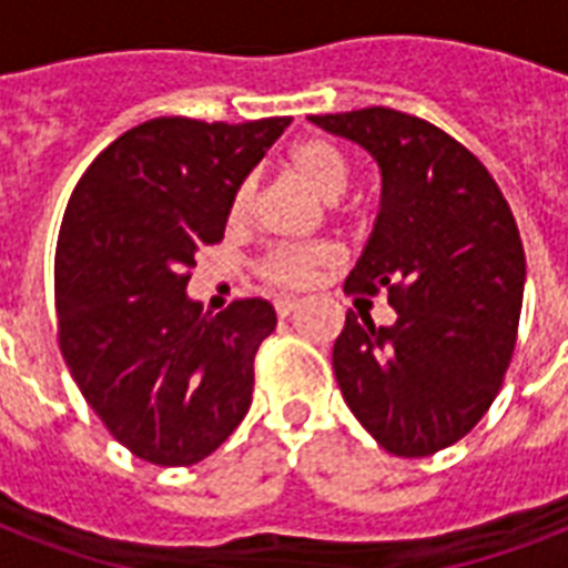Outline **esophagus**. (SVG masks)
Instances as JSON below:
<instances>
[{
  "mask_svg": "<svg viewBox=\"0 0 568 568\" xmlns=\"http://www.w3.org/2000/svg\"><path fill=\"white\" fill-rule=\"evenodd\" d=\"M274 310H276V315H280V318H288V315L297 310V301H294V297H276Z\"/></svg>",
  "mask_w": 568,
  "mask_h": 568,
  "instance_id": "obj_1",
  "label": "esophagus"
}]
</instances>
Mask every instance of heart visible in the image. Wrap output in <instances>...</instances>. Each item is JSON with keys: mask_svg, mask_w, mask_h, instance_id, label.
Wrapping results in <instances>:
<instances>
[{"mask_svg": "<svg viewBox=\"0 0 568 568\" xmlns=\"http://www.w3.org/2000/svg\"><path fill=\"white\" fill-rule=\"evenodd\" d=\"M288 171L306 185L315 196L336 203L338 196L345 194L351 185V168L347 159L338 153L336 146L324 141V138H306L301 144L292 146L288 153ZM253 196V185L241 182L235 194H232L230 214L239 221L244 217ZM333 258V250L327 244H294V247H274L267 250L262 262H258V276L271 285H283V288H297L306 285L312 276L318 274L321 267Z\"/></svg>", "mask_w": 568, "mask_h": 568, "instance_id": "obj_1", "label": "heart"}]
</instances>
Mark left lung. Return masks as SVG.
I'll return each instance as SVG.
<instances>
[{
	"label": "left lung",
	"mask_w": 568,
	"mask_h": 568,
	"mask_svg": "<svg viewBox=\"0 0 568 568\" xmlns=\"http://www.w3.org/2000/svg\"><path fill=\"white\" fill-rule=\"evenodd\" d=\"M383 176L347 294L386 292L395 321L347 312L333 372L351 413L395 457L459 442L501 392L525 294V250L501 189L448 132L404 111L312 114Z\"/></svg>",
	"instance_id": "1"
}]
</instances>
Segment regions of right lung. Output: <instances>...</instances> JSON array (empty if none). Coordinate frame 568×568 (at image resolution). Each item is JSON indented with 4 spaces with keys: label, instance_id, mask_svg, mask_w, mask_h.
I'll use <instances>...</instances> for the list:
<instances>
[{
    "label": "right lung",
    "instance_id": "1",
    "mask_svg": "<svg viewBox=\"0 0 568 568\" xmlns=\"http://www.w3.org/2000/svg\"><path fill=\"white\" fill-rule=\"evenodd\" d=\"M292 118H155L84 171L55 250L58 345L120 445L155 466H194L247 415L253 359L276 327L262 297L212 315L185 285L217 244L232 194Z\"/></svg>",
    "mask_w": 568,
    "mask_h": 568
}]
</instances>
